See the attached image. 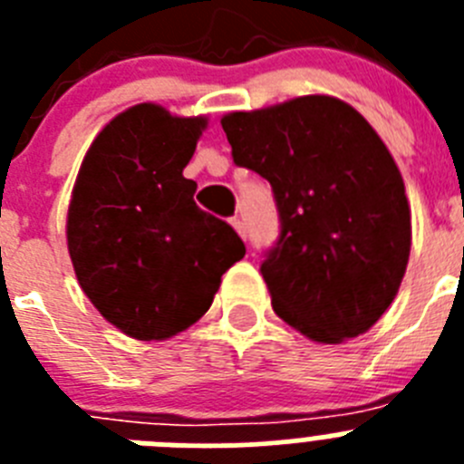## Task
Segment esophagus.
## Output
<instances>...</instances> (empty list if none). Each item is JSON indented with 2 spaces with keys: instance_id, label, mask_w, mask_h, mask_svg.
Here are the masks:
<instances>
[{
  "instance_id": "obj_1",
  "label": "esophagus",
  "mask_w": 464,
  "mask_h": 464,
  "mask_svg": "<svg viewBox=\"0 0 464 464\" xmlns=\"http://www.w3.org/2000/svg\"><path fill=\"white\" fill-rule=\"evenodd\" d=\"M232 225H235L237 232H239V235L246 239V223H244V218H241V216H235V218H232Z\"/></svg>"
}]
</instances>
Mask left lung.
Instances as JSON below:
<instances>
[{"mask_svg": "<svg viewBox=\"0 0 464 464\" xmlns=\"http://www.w3.org/2000/svg\"><path fill=\"white\" fill-rule=\"evenodd\" d=\"M220 125L235 165L272 186L281 232L260 272L274 311L321 343L370 330L411 251L404 181L374 127L327 94L237 111Z\"/></svg>", "mask_w": 464, "mask_h": 464, "instance_id": "1", "label": "left lung"}]
</instances>
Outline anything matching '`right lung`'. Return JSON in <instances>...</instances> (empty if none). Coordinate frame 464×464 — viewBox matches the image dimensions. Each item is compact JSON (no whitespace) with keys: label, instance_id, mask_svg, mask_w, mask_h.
Returning a JSON list of instances; mask_svg holds the SVG:
<instances>
[{"label":"right lung","instance_id":"add662e5","mask_svg":"<svg viewBox=\"0 0 464 464\" xmlns=\"http://www.w3.org/2000/svg\"><path fill=\"white\" fill-rule=\"evenodd\" d=\"M204 118L158 104L122 111L85 153L67 213L73 272L127 337L169 339L199 321L246 256L232 225L197 207L183 176Z\"/></svg>","mask_w":464,"mask_h":464}]
</instances>
